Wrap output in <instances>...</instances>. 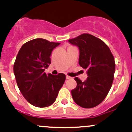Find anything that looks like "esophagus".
<instances>
[{
	"instance_id": "obj_1",
	"label": "esophagus",
	"mask_w": 132,
	"mask_h": 132,
	"mask_svg": "<svg viewBox=\"0 0 132 132\" xmlns=\"http://www.w3.org/2000/svg\"><path fill=\"white\" fill-rule=\"evenodd\" d=\"M66 79H71V78H72L71 77V76H68V75H66Z\"/></svg>"
}]
</instances>
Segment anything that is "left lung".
Here are the masks:
<instances>
[{"label":"left lung","instance_id":"left-lung-1","mask_svg":"<svg viewBox=\"0 0 132 132\" xmlns=\"http://www.w3.org/2000/svg\"><path fill=\"white\" fill-rule=\"evenodd\" d=\"M78 46L79 64L87 69L88 77L82 82L78 78L76 88L71 90L74 101L85 108L96 106L105 100L111 87L115 71V59L108 46L92 34L85 33L69 39Z\"/></svg>","mask_w":132,"mask_h":132}]
</instances>
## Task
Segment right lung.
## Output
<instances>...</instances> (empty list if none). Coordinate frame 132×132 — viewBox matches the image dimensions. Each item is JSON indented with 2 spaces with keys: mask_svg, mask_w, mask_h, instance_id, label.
<instances>
[{
  "mask_svg": "<svg viewBox=\"0 0 132 132\" xmlns=\"http://www.w3.org/2000/svg\"><path fill=\"white\" fill-rule=\"evenodd\" d=\"M59 44L34 39L23 44L17 54L14 64L17 86L26 100L36 107L53 104L66 79L63 73L53 75L44 72L51 63L52 51Z\"/></svg>",
  "mask_w": 132,
  "mask_h": 132,
  "instance_id": "1",
  "label": "right lung"
}]
</instances>
